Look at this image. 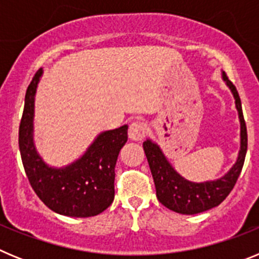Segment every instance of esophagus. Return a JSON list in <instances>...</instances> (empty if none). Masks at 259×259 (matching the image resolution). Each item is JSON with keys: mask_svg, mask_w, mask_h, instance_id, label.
Returning a JSON list of instances; mask_svg holds the SVG:
<instances>
[{"mask_svg": "<svg viewBox=\"0 0 259 259\" xmlns=\"http://www.w3.org/2000/svg\"><path fill=\"white\" fill-rule=\"evenodd\" d=\"M146 132H148V127L144 122L141 120H136V122H132L128 128V136L130 139L134 141H141L144 140V137L146 136Z\"/></svg>", "mask_w": 259, "mask_h": 259, "instance_id": "1", "label": "esophagus"}]
</instances>
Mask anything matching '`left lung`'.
Wrapping results in <instances>:
<instances>
[{
	"instance_id": "1",
	"label": "left lung",
	"mask_w": 259,
	"mask_h": 259,
	"mask_svg": "<svg viewBox=\"0 0 259 259\" xmlns=\"http://www.w3.org/2000/svg\"><path fill=\"white\" fill-rule=\"evenodd\" d=\"M223 79L232 91L236 109L239 111L240 123H241V148H240L236 163L233 164L230 172L214 182H188L174 170L172 166L168 163L163 153L159 149V146L153 144L150 140H146L143 144L144 152H145L146 159H148L153 179H154L158 201L172 211L193 215L218 206L231 193L242 170L246 149H248V134H246V124L242 115L241 100L239 97L236 87L233 85L232 81L224 72Z\"/></svg>"
}]
</instances>
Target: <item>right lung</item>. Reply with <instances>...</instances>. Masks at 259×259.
Returning <instances> with one entry per match:
<instances>
[{
  "label": "right lung",
  "mask_w": 259,
  "mask_h": 259,
  "mask_svg": "<svg viewBox=\"0 0 259 259\" xmlns=\"http://www.w3.org/2000/svg\"><path fill=\"white\" fill-rule=\"evenodd\" d=\"M42 70L27 88L19 125V149L32 189L53 211L75 218L95 217L114 201L115 164L127 143L128 125L102 132L85 154L65 168H52L38 157L32 141L33 104Z\"/></svg>",
  "instance_id": "right-lung-1"
}]
</instances>
